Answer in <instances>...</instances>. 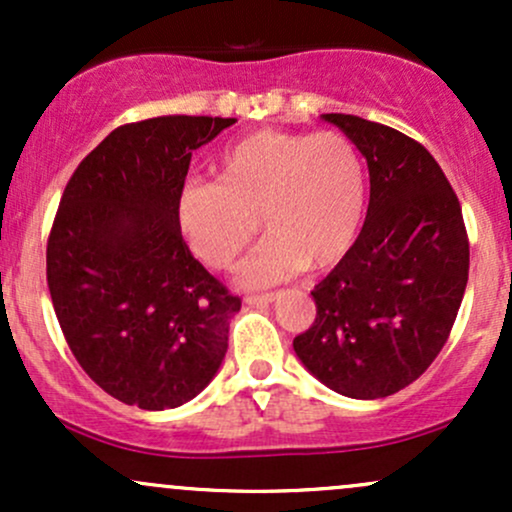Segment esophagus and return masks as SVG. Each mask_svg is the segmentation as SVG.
I'll return each mask as SVG.
<instances>
[{
	"mask_svg": "<svg viewBox=\"0 0 512 512\" xmlns=\"http://www.w3.org/2000/svg\"><path fill=\"white\" fill-rule=\"evenodd\" d=\"M274 298H276V293H262V296H248V298H245V303L255 308V305H267V303H272Z\"/></svg>",
	"mask_w": 512,
	"mask_h": 512,
	"instance_id": "obj_1",
	"label": "esophagus"
}]
</instances>
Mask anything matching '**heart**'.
Listing matches in <instances>:
<instances>
[{
    "mask_svg": "<svg viewBox=\"0 0 512 512\" xmlns=\"http://www.w3.org/2000/svg\"><path fill=\"white\" fill-rule=\"evenodd\" d=\"M366 214V170L337 132L262 129L236 142L216 166V185H185L178 223L190 250L228 269L260 231L269 240L238 267L248 289L279 284L301 269L322 272L354 248Z\"/></svg>",
    "mask_w": 512,
    "mask_h": 512,
    "instance_id": "obj_1",
    "label": "heart"
}]
</instances>
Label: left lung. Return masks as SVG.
<instances>
[{"mask_svg": "<svg viewBox=\"0 0 512 512\" xmlns=\"http://www.w3.org/2000/svg\"><path fill=\"white\" fill-rule=\"evenodd\" d=\"M322 120L366 158L370 202L354 248L310 291L317 315L293 351L339 395L390 397L431 366L455 325L469 276L462 209L407 134L344 113Z\"/></svg>", "mask_w": 512, "mask_h": 512, "instance_id": "8db88e82", "label": "left lung"}]
</instances>
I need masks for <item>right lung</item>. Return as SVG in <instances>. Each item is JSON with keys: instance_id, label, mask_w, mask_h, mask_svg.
<instances>
[{"instance_id": "add662e5", "label": "right lung", "mask_w": 512, "mask_h": 512, "mask_svg": "<svg viewBox=\"0 0 512 512\" xmlns=\"http://www.w3.org/2000/svg\"><path fill=\"white\" fill-rule=\"evenodd\" d=\"M236 117L163 115L113 129L88 154L48 240V286L88 378L139 409L195 399L219 373L240 310L178 223L192 151Z\"/></svg>"}]
</instances>
